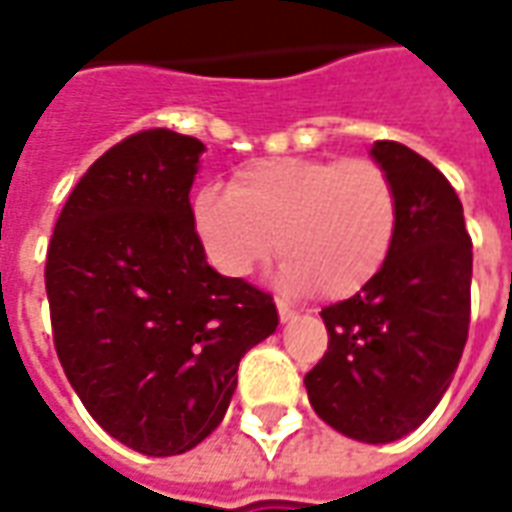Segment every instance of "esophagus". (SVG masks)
Listing matches in <instances>:
<instances>
[{
    "label": "esophagus",
    "instance_id": "esophagus-1",
    "mask_svg": "<svg viewBox=\"0 0 512 512\" xmlns=\"http://www.w3.org/2000/svg\"><path fill=\"white\" fill-rule=\"evenodd\" d=\"M277 312H279V321L282 323H290L296 315H299V312L293 310V307H288L285 301H277Z\"/></svg>",
    "mask_w": 512,
    "mask_h": 512
}]
</instances>
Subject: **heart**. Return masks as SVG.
<instances>
[{"label": "heart", "mask_w": 512, "mask_h": 512, "mask_svg": "<svg viewBox=\"0 0 512 512\" xmlns=\"http://www.w3.org/2000/svg\"><path fill=\"white\" fill-rule=\"evenodd\" d=\"M397 222L395 180L373 158H263L238 169L227 191L205 186L191 202L197 241L219 274L246 279L277 249L279 282L326 299L378 277Z\"/></svg>", "instance_id": "obj_1"}]
</instances>
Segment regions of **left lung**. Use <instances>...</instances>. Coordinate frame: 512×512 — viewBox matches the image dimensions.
<instances>
[{"label": "left lung", "instance_id": "1", "mask_svg": "<svg viewBox=\"0 0 512 512\" xmlns=\"http://www.w3.org/2000/svg\"><path fill=\"white\" fill-rule=\"evenodd\" d=\"M370 156L395 180V246L373 282L321 312L329 351L304 386L315 414L337 433L386 444L430 417L461 362L472 238L458 194L428 158L386 139Z\"/></svg>", "mask_w": 512, "mask_h": 512}]
</instances>
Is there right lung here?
Here are the masks:
<instances>
[{
    "mask_svg": "<svg viewBox=\"0 0 512 512\" xmlns=\"http://www.w3.org/2000/svg\"><path fill=\"white\" fill-rule=\"evenodd\" d=\"M205 145L150 128L109 147L62 208L46 293L62 370L101 428L167 458L224 419L274 299L208 266L189 191Z\"/></svg>",
    "mask_w": 512,
    "mask_h": 512,
    "instance_id": "obj_1",
    "label": "right lung"
}]
</instances>
